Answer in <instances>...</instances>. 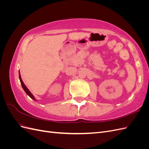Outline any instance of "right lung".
I'll list each match as a JSON object with an SVG mask.
<instances>
[{"instance_id": "add662e5", "label": "right lung", "mask_w": 149, "mask_h": 149, "mask_svg": "<svg viewBox=\"0 0 149 149\" xmlns=\"http://www.w3.org/2000/svg\"><path fill=\"white\" fill-rule=\"evenodd\" d=\"M19 79H20V81L22 86V88H23V89H24V90L25 91V92L26 94H27L28 95H29L31 99H32V100H35V99L34 96L32 95V94H31V93L30 92V91L28 89V88H26V86L24 84V82H23V81L22 80V78H21V76H20V73H19Z\"/></svg>"}]
</instances>
